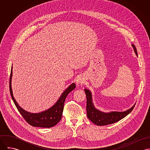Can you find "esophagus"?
Here are the masks:
<instances>
[{
    "instance_id": "34e87169",
    "label": "esophagus",
    "mask_w": 150,
    "mask_h": 150,
    "mask_svg": "<svg viewBox=\"0 0 150 150\" xmlns=\"http://www.w3.org/2000/svg\"><path fill=\"white\" fill-rule=\"evenodd\" d=\"M76 83H77V84L78 85H81V84H82L83 83V80H82L81 78L79 77V78H78V79H77Z\"/></svg>"
}]
</instances>
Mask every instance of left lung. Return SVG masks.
I'll return each instance as SVG.
<instances>
[{
  "label": "left lung",
  "mask_w": 150,
  "mask_h": 150,
  "mask_svg": "<svg viewBox=\"0 0 150 150\" xmlns=\"http://www.w3.org/2000/svg\"><path fill=\"white\" fill-rule=\"evenodd\" d=\"M134 52L137 56V52L136 48L134 44H132ZM86 96V114L87 117L89 120H91L93 124L99 125L103 126L109 124L115 123L121 119L125 117L127 115L132 111L134 105L133 106L128 110L123 112L112 111L110 112H103L94 107L91 92L89 90L84 89Z\"/></svg>",
  "instance_id": "8db88e82"
}]
</instances>
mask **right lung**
Masks as SVG:
<instances>
[{"label": "right lung", "instance_id": "add662e5", "mask_svg": "<svg viewBox=\"0 0 150 150\" xmlns=\"http://www.w3.org/2000/svg\"><path fill=\"white\" fill-rule=\"evenodd\" d=\"M12 76L13 67H11L10 77V92L11 98L16 106L24 120L29 124L35 127L51 128L57 125L62 118L66 98L67 95L76 88V84L74 83H72L62 93L58 100L52 107L39 113H31L22 109L16 101L13 96L11 88Z\"/></svg>", "mask_w": 150, "mask_h": 150}]
</instances>
